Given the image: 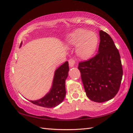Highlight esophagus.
<instances>
[{
	"instance_id": "34e87169",
	"label": "esophagus",
	"mask_w": 133,
	"mask_h": 133,
	"mask_svg": "<svg viewBox=\"0 0 133 133\" xmlns=\"http://www.w3.org/2000/svg\"><path fill=\"white\" fill-rule=\"evenodd\" d=\"M69 63L70 67H72L74 66V65L75 64V61L73 59H70V60H69Z\"/></svg>"
}]
</instances>
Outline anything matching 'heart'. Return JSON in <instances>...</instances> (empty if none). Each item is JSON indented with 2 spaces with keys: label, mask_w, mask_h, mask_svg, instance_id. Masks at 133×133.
I'll use <instances>...</instances> for the list:
<instances>
[{
  "label": "heart",
  "mask_w": 133,
  "mask_h": 133,
  "mask_svg": "<svg viewBox=\"0 0 133 133\" xmlns=\"http://www.w3.org/2000/svg\"><path fill=\"white\" fill-rule=\"evenodd\" d=\"M67 42L70 46L76 48V53L79 58L87 61L95 54L98 47L99 39L95 32L79 29L68 36Z\"/></svg>",
  "instance_id": "heart-1"
}]
</instances>
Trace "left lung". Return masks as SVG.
I'll list each match as a JSON object with an SVG mask.
<instances>
[{
	"mask_svg": "<svg viewBox=\"0 0 133 133\" xmlns=\"http://www.w3.org/2000/svg\"><path fill=\"white\" fill-rule=\"evenodd\" d=\"M98 54L87 61L80 62L81 74L86 95L95 102L113 98L119 91L123 70L119 51L110 36L99 31Z\"/></svg>",
	"mask_w": 133,
	"mask_h": 133,
	"instance_id": "1",
	"label": "left lung"
}]
</instances>
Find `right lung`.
I'll list each match as a JSON object with an SVG mask.
<instances>
[{"instance_id": "add662e5", "label": "right lung", "mask_w": 133, "mask_h": 133, "mask_svg": "<svg viewBox=\"0 0 133 133\" xmlns=\"http://www.w3.org/2000/svg\"><path fill=\"white\" fill-rule=\"evenodd\" d=\"M69 71V63L66 61L55 71L50 91L43 98L30 102L36 105L47 108L55 107L61 103L66 94L65 81L68 77Z\"/></svg>"}]
</instances>
